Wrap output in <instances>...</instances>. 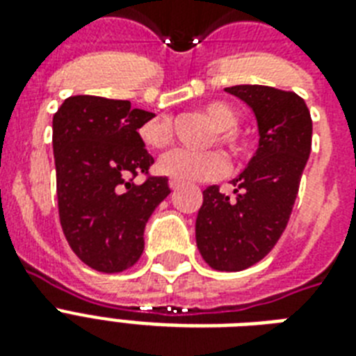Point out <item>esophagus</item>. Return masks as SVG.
Wrapping results in <instances>:
<instances>
[{
  "mask_svg": "<svg viewBox=\"0 0 356 356\" xmlns=\"http://www.w3.org/2000/svg\"><path fill=\"white\" fill-rule=\"evenodd\" d=\"M170 188L172 190L181 188V183H179V181H175V179H170Z\"/></svg>",
  "mask_w": 356,
  "mask_h": 356,
  "instance_id": "34e87169",
  "label": "esophagus"
}]
</instances>
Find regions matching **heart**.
<instances>
[{
	"label": "heart",
	"mask_w": 356,
	"mask_h": 356,
	"mask_svg": "<svg viewBox=\"0 0 356 356\" xmlns=\"http://www.w3.org/2000/svg\"><path fill=\"white\" fill-rule=\"evenodd\" d=\"M205 116L216 129V140L227 147L231 155L236 159L248 155V144L236 131L238 114L233 107L222 102L209 103L205 107ZM138 136L151 149H164L172 144V123L166 116L151 118L140 125ZM156 170L179 183H205L223 177L229 170V162L222 151L192 153L186 149H175L159 159Z\"/></svg>",
	"instance_id": "obj_1"
}]
</instances>
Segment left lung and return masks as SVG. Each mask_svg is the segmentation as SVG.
Masks as SVG:
<instances>
[{"label": "left lung", "mask_w": 356, "mask_h": 356, "mask_svg": "<svg viewBox=\"0 0 356 356\" xmlns=\"http://www.w3.org/2000/svg\"><path fill=\"white\" fill-rule=\"evenodd\" d=\"M225 92L253 111L259 147L231 181L234 195L216 184L203 190L195 242L211 268L240 271L264 259L286 229L310 155L312 120L293 92L262 85L229 86Z\"/></svg>", "instance_id": "1"}]
</instances>
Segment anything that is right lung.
Here are the masks:
<instances>
[{
    "label": "right lung",
    "instance_id": "obj_1",
    "mask_svg": "<svg viewBox=\"0 0 356 356\" xmlns=\"http://www.w3.org/2000/svg\"><path fill=\"white\" fill-rule=\"evenodd\" d=\"M155 116L131 102L72 96L53 116L58 216L70 248L92 270L118 273L144 251V229L172 192L166 177L147 173L153 156L140 125Z\"/></svg>",
    "mask_w": 356,
    "mask_h": 356
}]
</instances>
